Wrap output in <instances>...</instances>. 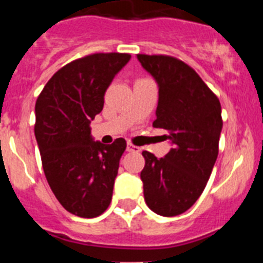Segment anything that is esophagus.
<instances>
[{"label": "esophagus", "mask_w": 263, "mask_h": 263, "mask_svg": "<svg viewBox=\"0 0 263 263\" xmlns=\"http://www.w3.org/2000/svg\"><path fill=\"white\" fill-rule=\"evenodd\" d=\"M126 148H127V152H129V153H139V152H141V147L133 145V143H127Z\"/></svg>", "instance_id": "34e87169"}]
</instances>
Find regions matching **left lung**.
<instances>
[{
    "label": "left lung",
    "mask_w": 263,
    "mask_h": 263,
    "mask_svg": "<svg viewBox=\"0 0 263 263\" xmlns=\"http://www.w3.org/2000/svg\"><path fill=\"white\" fill-rule=\"evenodd\" d=\"M137 59L159 85L153 126L167 130L164 137L173 142V148L160 159L142 152L145 201L160 216L180 215L203 194L217 159L221 105L196 71L183 60L146 53H138Z\"/></svg>",
    "instance_id": "left-lung-1"
}]
</instances>
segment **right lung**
<instances>
[{"label":"right lung","instance_id":"right-lung-1","mask_svg":"<svg viewBox=\"0 0 263 263\" xmlns=\"http://www.w3.org/2000/svg\"><path fill=\"white\" fill-rule=\"evenodd\" d=\"M130 53L97 52L72 60L53 73L35 104L36 142L46 179L63 208L93 218L108 210L126 141L93 142L90 120Z\"/></svg>","mask_w":263,"mask_h":263}]
</instances>
